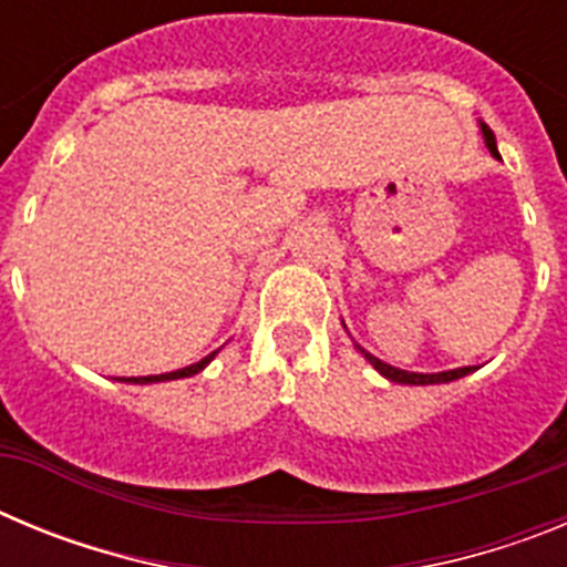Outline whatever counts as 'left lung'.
I'll use <instances>...</instances> for the list:
<instances>
[{"instance_id":"obj_1","label":"left lung","mask_w":567,"mask_h":567,"mask_svg":"<svg viewBox=\"0 0 567 567\" xmlns=\"http://www.w3.org/2000/svg\"><path fill=\"white\" fill-rule=\"evenodd\" d=\"M480 127H483V138H485V144H488L491 155H494V158H499V153H497V138H494V133H491V130L485 127V124H480ZM358 349H360V346H358ZM360 354H363V358L369 360V363H372L374 369H378V372L383 374L385 380H392V383H405V385H432V383H452V380H457V378H465V374H471V372H474V369H471V365H463V369H452V372H437V374L405 372V369H394V365L383 363V360H380V358H374V354H369V352H365V349H360Z\"/></svg>"}]
</instances>
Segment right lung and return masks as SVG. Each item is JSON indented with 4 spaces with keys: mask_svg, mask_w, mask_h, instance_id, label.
I'll list each match as a JSON object with an SVG mask.
<instances>
[{
    "mask_svg": "<svg viewBox=\"0 0 567 567\" xmlns=\"http://www.w3.org/2000/svg\"><path fill=\"white\" fill-rule=\"evenodd\" d=\"M218 352L207 354L204 360H198V363L193 365H184V369H175V372H167V374H147V378H122L124 383H162V380H178V378H193V374H198L204 369V365L209 363V360L215 358Z\"/></svg>",
    "mask_w": 567,
    "mask_h": 567,
    "instance_id": "1",
    "label": "right lung"
}]
</instances>
